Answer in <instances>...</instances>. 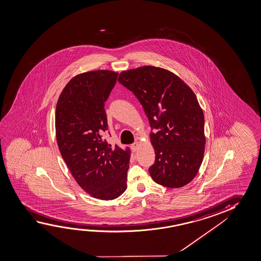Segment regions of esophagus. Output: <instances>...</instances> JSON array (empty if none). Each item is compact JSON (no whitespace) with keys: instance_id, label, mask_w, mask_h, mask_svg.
Returning a JSON list of instances; mask_svg holds the SVG:
<instances>
[{"instance_id":"1","label":"esophagus","mask_w":261,"mask_h":261,"mask_svg":"<svg viewBox=\"0 0 261 261\" xmlns=\"http://www.w3.org/2000/svg\"><path fill=\"white\" fill-rule=\"evenodd\" d=\"M139 146H140V145H139L138 142H134L133 144H132L130 147H132V149H133V152H136L137 150H138V149H139Z\"/></svg>"}]
</instances>
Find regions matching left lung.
<instances>
[{"instance_id": "left-lung-1", "label": "left lung", "mask_w": 261, "mask_h": 261, "mask_svg": "<svg viewBox=\"0 0 261 261\" xmlns=\"http://www.w3.org/2000/svg\"><path fill=\"white\" fill-rule=\"evenodd\" d=\"M118 81L133 91L148 117L155 150L151 178L168 188L185 186L199 171L206 143L204 114L194 92L177 75L159 67L124 70Z\"/></svg>"}]
</instances>
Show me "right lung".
Wrapping results in <instances>:
<instances>
[{"mask_svg":"<svg viewBox=\"0 0 261 261\" xmlns=\"http://www.w3.org/2000/svg\"><path fill=\"white\" fill-rule=\"evenodd\" d=\"M118 73L93 70L75 76L62 91L56 106L59 149L76 182L96 199L120 197L127 188L129 150L108 146L104 105Z\"/></svg>","mask_w":261,"mask_h":261,"instance_id":"1","label":"right lung"}]
</instances>
